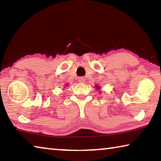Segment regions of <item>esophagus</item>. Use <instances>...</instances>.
Listing matches in <instances>:
<instances>
[{
    "instance_id": "obj_1",
    "label": "esophagus",
    "mask_w": 161,
    "mask_h": 161,
    "mask_svg": "<svg viewBox=\"0 0 161 161\" xmlns=\"http://www.w3.org/2000/svg\"><path fill=\"white\" fill-rule=\"evenodd\" d=\"M79 81H80V83H84V81H85V79L84 77H80L79 78Z\"/></svg>"
}]
</instances>
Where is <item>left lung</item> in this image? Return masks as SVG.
Here are the masks:
<instances>
[{
	"instance_id": "1",
	"label": "left lung",
	"mask_w": 161,
	"mask_h": 161,
	"mask_svg": "<svg viewBox=\"0 0 161 161\" xmlns=\"http://www.w3.org/2000/svg\"><path fill=\"white\" fill-rule=\"evenodd\" d=\"M95 87H96V89H97V90H99V89H100V87L98 85H96V86H95Z\"/></svg>"
}]
</instances>
